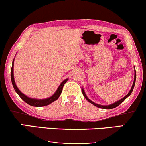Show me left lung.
<instances>
[{
    "instance_id": "left-lung-1",
    "label": "left lung",
    "mask_w": 146,
    "mask_h": 146,
    "mask_svg": "<svg viewBox=\"0 0 146 146\" xmlns=\"http://www.w3.org/2000/svg\"><path fill=\"white\" fill-rule=\"evenodd\" d=\"M134 71H135V74H134V80H133V85H132V86H131V88L130 90H129V93L127 94L126 96H125L123 97V98H121V100H118V101H117V102H114V103L111 104L107 105V106H104V105H100V104H96V103L94 102H92V100H90V99L88 98V97L86 96V94H85V92H84V89H83V88H82V92L83 95L84 96L85 98L89 102H90L91 104H92L93 105L96 106V107L100 108L106 109V110H110V109H112V108H114L117 107V106H119V104H120L121 103H122L129 96H130V94H131V92H132V91H133V88H134V86H135V78H136V73H135V70H134Z\"/></svg>"
}]
</instances>
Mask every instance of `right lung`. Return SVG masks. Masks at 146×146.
Here are the masks:
<instances>
[{"mask_svg":"<svg viewBox=\"0 0 146 146\" xmlns=\"http://www.w3.org/2000/svg\"><path fill=\"white\" fill-rule=\"evenodd\" d=\"M14 60L13 61V64H12V68H11V81L12 84H13V86L14 87V89L15 90L16 92H17L21 98L26 103H27L28 104L33 106L35 107H41V106H47L51 104L53 102L58 98L60 96L62 91V88L64 85L65 84V83L68 80V78L64 80L60 84L59 87L58 88L57 90L56 91V92L54 94L50 96V98H48L46 99H35V98H29L27 96L24 94L23 93H22L21 91L19 90V88H18L17 85H16L15 79H14V73H13V68H14Z\"/></svg>","mask_w":146,"mask_h":146,"instance_id":"right-lung-1","label":"right lung"}]
</instances>
